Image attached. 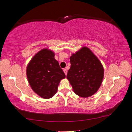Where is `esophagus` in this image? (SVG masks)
Instances as JSON below:
<instances>
[{"mask_svg": "<svg viewBox=\"0 0 132 132\" xmlns=\"http://www.w3.org/2000/svg\"><path fill=\"white\" fill-rule=\"evenodd\" d=\"M63 71H64V74H65V75H66L67 73H68V71H67L66 69H63Z\"/></svg>", "mask_w": 132, "mask_h": 132, "instance_id": "obj_1", "label": "esophagus"}]
</instances>
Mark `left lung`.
Returning a JSON list of instances; mask_svg holds the SVG:
<instances>
[{"label": "left lung", "mask_w": 132, "mask_h": 132, "mask_svg": "<svg viewBox=\"0 0 132 132\" xmlns=\"http://www.w3.org/2000/svg\"><path fill=\"white\" fill-rule=\"evenodd\" d=\"M70 62L71 66L66 77L73 91L83 98L97 93L104 75V68L98 58L90 49L84 46L71 55Z\"/></svg>", "instance_id": "obj_1"}]
</instances>
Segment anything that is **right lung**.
<instances>
[{
  "mask_svg": "<svg viewBox=\"0 0 132 132\" xmlns=\"http://www.w3.org/2000/svg\"><path fill=\"white\" fill-rule=\"evenodd\" d=\"M54 56L52 51L44 48L27 66V77L31 88L44 99L52 98L56 93L61 80L66 77Z\"/></svg>",
  "mask_w": 132,
  "mask_h": 132,
  "instance_id": "right-lung-1",
  "label": "right lung"
}]
</instances>
